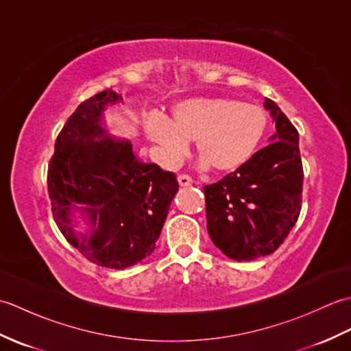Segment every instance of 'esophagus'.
<instances>
[{
	"label": "esophagus",
	"instance_id": "esophagus-1",
	"mask_svg": "<svg viewBox=\"0 0 351 351\" xmlns=\"http://www.w3.org/2000/svg\"><path fill=\"white\" fill-rule=\"evenodd\" d=\"M178 182H180L181 187H189V185L193 184V180L189 175H180L178 176Z\"/></svg>",
	"mask_w": 351,
	"mask_h": 351
}]
</instances>
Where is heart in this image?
<instances>
[{
	"instance_id": "heart-1",
	"label": "heart",
	"mask_w": 351,
	"mask_h": 351,
	"mask_svg": "<svg viewBox=\"0 0 351 351\" xmlns=\"http://www.w3.org/2000/svg\"><path fill=\"white\" fill-rule=\"evenodd\" d=\"M268 128V114L255 102L232 98H191L173 107V121L160 111L145 116V131L158 156L176 166L189 154L190 141L196 140L200 166L217 171L243 167L263 141Z\"/></svg>"
}]
</instances>
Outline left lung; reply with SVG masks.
Returning <instances> with one entry per match:
<instances>
[{"label":"left lung","mask_w":351,"mask_h":351,"mask_svg":"<svg viewBox=\"0 0 351 351\" xmlns=\"http://www.w3.org/2000/svg\"><path fill=\"white\" fill-rule=\"evenodd\" d=\"M264 107L276 122L271 143L243 167L204 187L208 234L235 261L273 253L285 241L302 210L299 132L271 99L267 98Z\"/></svg>","instance_id":"left-lung-1"}]
</instances>
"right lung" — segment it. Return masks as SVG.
Masks as SVG:
<instances>
[{
	"label": "right lung",
	"instance_id": "add662e5",
	"mask_svg": "<svg viewBox=\"0 0 351 351\" xmlns=\"http://www.w3.org/2000/svg\"><path fill=\"white\" fill-rule=\"evenodd\" d=\"M122 101L107 88L81 102L56 140L48 164V195L58 229L90 263L123 270L155 250L176 175L141 162L128 140L108 137L101 125L104 107ZM73 210L86 212L92 237L71 229Z\"/></svg>",
	"mask_w": 351,
	"mask_h": 351
}]
</instances>
